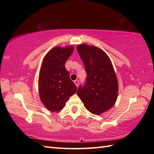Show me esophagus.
<instances>
[{"mask_svg":"<svg viewBox=\"0 0 154 154\" xmlns=\"http://www.w3.org/2000/svg\"><path fill=\"white\" fill-rule=\"evenodd\" d=\"M74 83L75 84V85H76L77 87H78V85H79V80L76 79L75 81H74Z\"/></svg>","mask_w":154,"mask_h":154,"instance_id":"1","label":"esophagus"}]
</instances>
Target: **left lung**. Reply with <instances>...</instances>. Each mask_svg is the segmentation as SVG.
<instances>
[{
	"instance_id": "8db88e82",
	"label": "left lung",
	"mask_w": 154,
	"mask_h": 154,
	"mask_svg": "<svg viewBox=\"0 0 154 154\" xmlns=\"http://www.w3.org/2000/svg\"><path fill=\"white\" fill-rule=\"evenodd\" d=\"M77 50L82 60L87 78L77 95L92 114L100 115L115 104L119 85L112 64L106 54L96 46L80 44Z\"/></svg>"
}]
</instances>
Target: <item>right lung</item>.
I'll list each match as a JSON object with an SVG mask.
<instances>
[{
  "label": "right lung",
  "mask_w": 154,
  "mask_h": 154,
  "mask_svg": "<svg viewBox=\"0 0 154 154\" xmlns=\"http://www.w3.org/2000/svg\"><path fill=\"white\" fill-rule=\"evenodd\" d=\"M73 47H55L45 55L38 80L39 94L42 103L50 111L58 112L77 91L70 79L69 72L65 67Z\"/></svg>",
  "instance_id": "add662e5"
}]
</instances>
